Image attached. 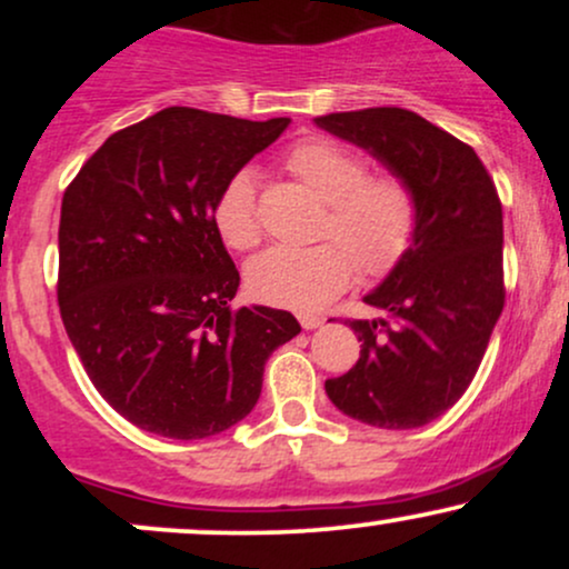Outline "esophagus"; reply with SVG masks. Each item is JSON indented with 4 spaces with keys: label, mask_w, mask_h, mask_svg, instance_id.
Listing matches in <instances>:
<instances>
[{
    "label": "esophagus",
    "mask_w": 569,
    "mask_h": 569,
    "mask_svg": "<svg viewBox=\"0 0 569 569\" xmlns=\"http://www.w3.org/2000/svg\"><path fill=\"white\" fill-rule=\"evenodd\" d=\"M323 321H326L323 316H310V312H302V316H299V323H302L305 331L318 329V326H323Z\"/></svg>",
    "instance_id": "1"
}]
</instances>
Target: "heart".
<instances>
[{
  "label": "heart",
  "instance_id": "obj_1",
  "mask_svg": "<svg viewBox=\"0 0 569 569\" xmlns=\"http://www.w3.org/2000/svg\"><path fill=\"white\" fill-rule=\"evenodd\" d=\"M293 179L326 202L316 238L323 243L278 246L246 267L248 291L267 305L316 310L352 280L382 278L407 257L417 232V198L396 173H369V162L326 139L293 143L283 160ZM219 238L234 251H251L262 240L257 176L234 171L211 208Z\"/></svg>",
  "mask_w": 569,
  "mask_h": 569
}]
</instances>
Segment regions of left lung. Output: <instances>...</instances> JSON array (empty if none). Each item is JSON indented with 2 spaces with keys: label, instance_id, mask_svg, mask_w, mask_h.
<instances>
[{
  "label": "left lung",
  "instance_id": "obj_1",
  "mask_svg": "<svg viewBox=\"0 0 569 569\" xmlns=\"http://www.w3.org/2000/svg\"><path fill=\"white\" fill-rule=\"evenodd\" d=\"M316 126L367 149L417 198L407 257L363 297L382 318L348 321L361 358L326 380V396L367 426L422 428L468 390L506 302L498 189L468 143L409 109L337 112Z\"/></svg>",
  "mask_w": 569,
  "mask_h": 569
}]
</instances>
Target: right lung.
Wrapping results in <instances>:
<instances>
[{"label":"right lung","mask_w":569,"mask_h":569,"mask_svg":"<svg viewBox=\"0 0 569 569\" xmlns=\"http://www.w3.org/2000/svg\"><path fill=\"white\" fill-rule=\"evenodd\" d=\"M168 107L117 130L63 192L58 307L96 390L149 433L208 439L257 407L272 350L302 331L240 286L219 189L289 128Z\"/></svg>","instance_id":"add662e5"}]
</instances>
